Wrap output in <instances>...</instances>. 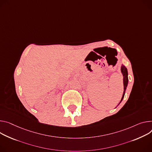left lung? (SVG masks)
I'll return each mask as SVG.
<instances>
[{"label": "left lung", "instance_id": "8db88e82", "mask_svg": "<svg viewBox=\"0 0 152 152\" xmlns=\"http://www.w3.org/2000/svg\"><path fill=\"white\" fill-rule=\"evenodd\" d=\"M121 72L122 73V75H123V77H124V79H123V82H124V93H123V95H122V99L121 100V102H121V101H122L124 97V94H125V91H126V90L127 88V84H128V81H129V79H128V72H127V68L124 66V65H122L121 66Z\"/></svg>", "mask_w": 152, "mask_h": 152}]
</instances>
